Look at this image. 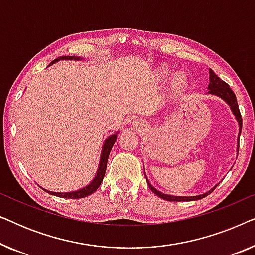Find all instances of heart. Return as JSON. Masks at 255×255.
Masks as SVG:
<instances>
[{"instance_id": "heart-1", "label": "heart", "mask_w": 255, "mask_h": 255, "mask_svg": "<svg viewBox=\"0 0 255 255\" xmlns=\"http://www.w3.org/2000/svg\"><path fill=\"white\" fill-rule=\"evenodd\" d=\"M160 76H161L162 79L168 78V71H167V69H161V72H160Z\"/></svg>"}]
</instances>
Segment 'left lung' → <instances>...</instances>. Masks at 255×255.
Segmentation results:
<instances>
[{
    "instance_id": "left-lung-1",
    "label": "left lung",
    "mask_w": 255,
    "mask_h": 255,
    "mask_svg": "<svg viewBox=\"0 0 255 255\" xmlns=\"http://www.w3.org/2000/svg\"><path fill=\"white\" fill-rule=\"evenodd\" d=\"M208 89L209 90H208L207 94H211V95H216V96L221 97V99L224 100L225 102L229 104V107L231 108L232 114L235 115L236 120L239 124V134H238V139H239L240 133H242V128H243V118H242V115H240L239 107H238V103H237V97L235 95V93L232 92V89L230 88V86L228 85V83L223 81L222 79H219L218 76L215 74L212 69H209ZM238 151H239V146H237V155H238ZM146 181H147L149 189H151L153 193H154L155 195H158L159 197H161L162 200L172 201V202H187V201L201 200V198H203L205 196H208L209 194H211L212 191L215 190V188L218 186V184H216L215 187H212L210 190L207 191V193L201 194V195H196V196H174V195H168V194L161 193V191L155 189V188L148 182L147 179H146Z\"/></svg>"
}]
</instances>
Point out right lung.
I'll list each match as a JSON object with an SVG mask.
<instances>
[{
    "label": "right lung",
    "instance_id": "right-lung-1",
    "mask_svg": "<svg viewBox=\"0 0 255 255\" xmlns=\"http://www.w3.org/2000/svg\"><path fill=\"white\" fill-rule=\"evenodd\" d=\"M60 60H76V61H79V60H82V58L75 57V55H64V57H59V58L55 59V60L52 61L48 66L53 65V64H55V62H58ZM117 134H118V132H116L115 134H111L110 137H108L106 140H104L102 152H101L99 168H97L95 177H94V179L92 180V182H90L89 184H87L86 187L81 188V189H78V190H74V191H68V193H55V191H50L47 189H44V188H43V189L48 194L54 195V196H58V197H62V198H82V197H86V196H89V195H92L94 191H96L97 189H99L101 183H102L104 174H106V169H107L108 158H109L111 148H113L114 144L116 142Z\"/></svg>",
    "mask_w": 255,
    "mask_h": 255
}]
</instances>
